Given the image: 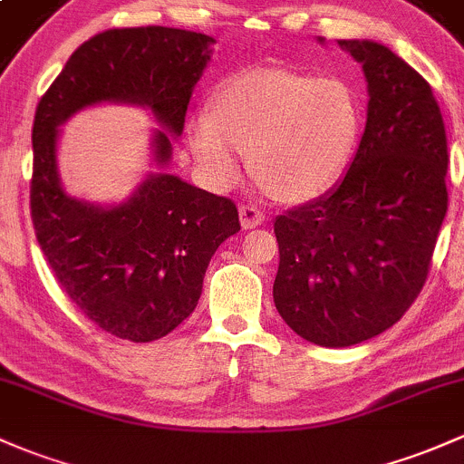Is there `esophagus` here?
Instances as JSON below:
<instances>
[{
  "mask_svg": "<svg viewBox=\"0 0 464 464\" xmlns=\"http://www.w3.org/2000/svg\"><path fill=\"white\" fill-rule=\"evenodd\" d=\"M238 218H241V226L246 230H252V227H258L266 221V214L254 206H241L238 208Z\"/></svg>",
  "mask_w": 464,
  "mask_h": 464,
  "instance_id": "1",
  "label": "esophagus"
}]
</instances>
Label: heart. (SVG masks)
<instances>
[{
    "label": "heart",
    "instance_id": "obj_1",
    "mask_svg": "<svg viewBox=\"0 0 464 464\" xmlns=\"http://www.w3.org/2000/svg\"><path fill=\"white\" fill-rule=\"evenodd\" d=\"M361 130V94L345 79L252 68L218 83L210 112L192 114L186 139L214 190L238 181L250 150L261 190L305 203L341 179Z\"/></svg>",
    "mask_w": 464,
    "mask_h": 464
}]
</instances>
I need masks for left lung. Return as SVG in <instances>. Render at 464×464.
<instances>
[{"instance_id":"8db88e82","label":"left lung","mask_w":464,"mask_h":464,"mask_svg":"<svg viewBox=\"0 0 464 464\" xmlns=\"http://www.w3.org/2000/svg\"><path fill=\"white\" fill-rule=\"evenodd\" d=\"M338 46L365 74V132L330 192L274 221V305L321 347L358 345L401 321L425 285L447 214L450 154L431 86L382 44Z\"/></svg>"}]
</instances>
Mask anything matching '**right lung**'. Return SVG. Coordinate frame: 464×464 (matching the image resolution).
Here are the masks:
<instances>
[{
  "mask_svg": "<svg viewBox=\"0 0 464 464\" xmlns=\"http://www.w3.org/2000/svg\"><path fill=\"white\" fill-rule=\"evenodd\" d=\"M210 34L181 28H114L77 48L39 102L33 123L31 217L48 266L92 323L132 343H150L197 307L210 258L241 230L237 206L166 170L192 91L210 62ZM102 102L143 107L161 129L155 170L119 204L65 192L58 128Z\"/></svg>",
  "mask_w": 464,
  "mask_h": 464,
  "instance_id": "obj_1",
  "label": "right lung"
}]
</instances>
